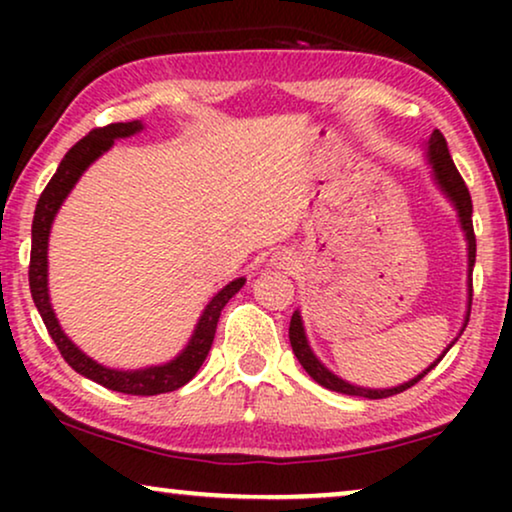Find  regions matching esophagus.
Segmentation results:
<instances>
[{
	"mask_svg": "<svg viewBox=\"0 0 512 512\" xmlns=\"http://www.w3.org/2000/svg\"><path fill=\"white\" fill-rule=\"evenodd\" d=\"M272 265H275V268L289 270L293 265V258H291V254H286V251H277V254L272 256Z\"/></svg>",
	"mask_w": 512,
	"mask_h": 512,
	"instance_id": "34e87169",
	"label": "esophagus"
}]
</instances>
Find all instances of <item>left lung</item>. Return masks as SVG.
Instances as JSON below:
<instances>
[{
	"mask_svg": "<svg viewBox=\"0 0 512 512\" xmlns=\"http://www.w3.org/2000/svg\"><path fill=\"white\" fill-rule=\"evenodd\" d=\"M424 149H426V163L431 165V177H433V181H436V186L440 188V193H443L445 198L450 200V205L454 207V212H457V216H459V226H461V230H464V237H466V249H468L466 291H468V303H466L464 324H461L457 338H454L450 345L443 349V354H440L438 359L433 361L429 368H424L422 373L412 377V380L398 384V387L370 389V387H359V384H352V382L342 380V377L335 375L333 370H328L324 363L319 361V356L312 352L310 340H307V333H305V326H303V317H300V310H296V312H293L291 326H289V340H291L293 354H296V359L300 361V366L305 368V373L310 375L314 382H319L321 387H326V389H331V391H338V394L363 396V398H387V396L401 394V391L410 389L412 384H417L424 375H429L431 370L436 368L440 361H443V356L450 352L452 345L459 340V335L464 333V328L468 324V314H471V300H473V265H475V235H473V202H471V193H468L464 179H461V174L457 172V167H454V163H452L443 132L433 130V135L429 137V142H426Z\"/></svg>",
	"mask_w": 512,
	"mask_h": 512,
	"instance_id": "obj_1",
	"label": "left lung"
}]
</instances>
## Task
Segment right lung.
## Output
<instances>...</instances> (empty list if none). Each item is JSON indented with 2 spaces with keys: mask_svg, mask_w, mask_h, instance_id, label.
I'll use <instances>...</instances> for the list:
<instances>
[{
  "mask_svg": "<svg viewBox=\"0 0 512 512\" xmlns=\"http://www.w3.org/2000/svg\"><path fill=\"white\" fill-rule=\"evenodd\" d=\"M144 130L142 121H130V123H111L107 128H95L88 132L81 142H76L72 149L65 153L58 172L53 174V179L48 181V186L41 193L34 209V221H32V254H30V291L32 300L37 305V310L44 319V324L51 333L55 345H58L60 354L65 356V361L72 366L76 373L88 377L102 387L118 394H130V396H156L167 394L184 387L186 382H191L195 373H198L202 363H205L209 349H212L216 324H219L221 310L226 307L230 298L242 289L247 279L237 277L233 282H228L219 293H214L212 300L202 310L198 324L193 328V335L188 338L186 347L170 359L167 363H158V366H146L137 370H121V368H109L90 359L86 352H81L72 340L67 338V333L62 331L58 317H55L51 296H48V237H51V226L55 221V214L60 212L62 202L67 200V195L72 193L76 181L81 179V174L95 163L102 153H107L114 146L116 139H125L137 135Z\"/></svg>",
  "mask_w": 512,
  "mask_h": 512,
  "instance_id": "obj_1",
  "label": "right lung"
}]
</instances>
